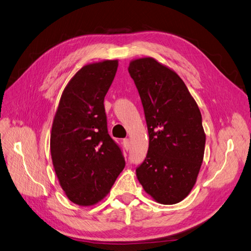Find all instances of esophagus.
I'll return each instance as SVG.
<instances>
[{
  "label": "esophagus",
  "instance_id": "esophagus-1",
  "mask_svg": "<svg viewBox=\"0 0 251 251\" xmlns=\"http://www.w3.org/2000/svg\"><path fill=\"white\" fill-rule=\"evenodd\" d=\"M123 143H124V148H125L126 151H128V149H130V140H128L127 138H126V139H124Z\"/></svg>",
  "mask_w": 251,
  "mask_h": 251
}]
</instances>
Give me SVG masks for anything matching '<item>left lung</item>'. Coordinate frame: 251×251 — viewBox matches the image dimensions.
Wrapping results in <instances>:
<instances>
[{"label":"left lung","instance_id":"1","mask_svg":"<svg viewBox=\"0 0 251 251\" xmlns=\"http://www.w3.org/2000/svg\"><path fill=\"white\" fill-rule=\"evenodd\" d=\"M128 73L140 95L150 139L136 176L158 203H179L191 193L203 161L201 112L179 75L155 58L132 60Z\"/></svg>","mask_w":251,"mask_h":251}]
</instances>
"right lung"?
I'll return each mask as SVG.
<instances>
[{
    "instance_id": "add662e5",
    "label": "right lung",
    "mask_w": 251,
    "mask_h": 251,
    "mask_svg": "<svg viewBox=\"0 0 251 251\" xmlns=\"http://www.w3.org/2000/svg\"><path fill=\"white\" fill-rule=\"evenodd\" d=\"M117 67V59L83 66L66 86L53 119L52 163L68 199L80 206L101 201L126 165L103 105Z\"/></svg>"
}]
</instances>
